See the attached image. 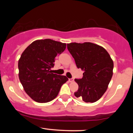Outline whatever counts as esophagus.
I'll use <instances>...</instances> for the list:
<instances>
[{"instance_id":"obj_1","label":"esophagus","mask_w":133,"mask_h":133,"mask_svg":"<svg viewBox=\"0 0 133 133\" xmlns=\"http://www.w3.org/2000/svg\"><path fill=\"white\" fill-rule=\"evenodd\" d=\"M69 82H73L74 81V78H71V79H69Z\"/></svg>"}]
</instances>
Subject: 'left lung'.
<instances>
[{
	"mask_svg": "<svg viewBox=\"0 0 133 133\" xmlns=\"http://www.w3.org/2000/svg\"><path fill=\"white\" fill-rule=\"evenodd\" d=\"M77 68L84 71L81 79H75L79 86L74 95L86 103H94L106 92L112 76L114 64L103 47L91 42L67 44Z\"/></svg>",
	"mask_w": 133,
	"mask_h": 133,
	"instance_id": "left-lung-1",
	"label": "left lung"
}]
</instances>
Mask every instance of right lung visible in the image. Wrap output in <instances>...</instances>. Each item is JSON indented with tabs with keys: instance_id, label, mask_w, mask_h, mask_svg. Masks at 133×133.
I'll list each match as a JSON object with an SVG mask.
<instances>
[{
	"instance_id": "add662e5",
	"label": "right lung",
	"mask_w": 133,
	"mask_h": 133,
	"mask_svg": "<svg viewBox=\"0 0 133 133\" xmlns=\"http://www.w3.org/2000/svg\"><path fill=\"white\" fill-rule=\"evenodd\" d=\"M66 44L50 39L35 41L24 50L18 62L19 77L25 92L37 103H47L57 97L68 79L52 73L55 58L63 52Z\"/></svg>"
}]
</instances>
